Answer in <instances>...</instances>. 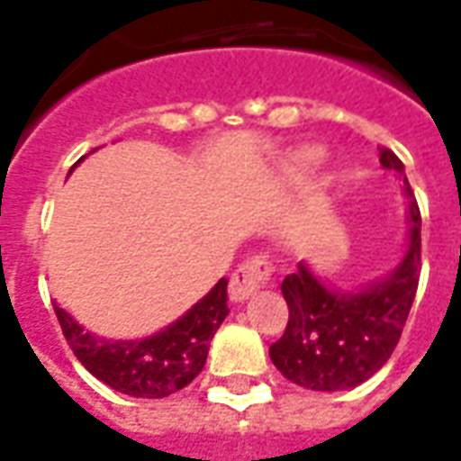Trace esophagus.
Here are the masks:
<instances>
[{
	"label": "esophagus",
	"instance_id": "obj_1",
	"mask_svg": "<svg viewBox=\"0 0 461 461\" xmlns=\"http://www.w3.org/2000/svg\"><path fill=\"white\" fill-rule=\"evenodd\" d=\"M271 279V264L267 257H251L241 264L240 269L231 274L230 299L247 301Z\"/></svg>",
	"mask_w": 461,
	"mask_h": 461
}]
</instances>
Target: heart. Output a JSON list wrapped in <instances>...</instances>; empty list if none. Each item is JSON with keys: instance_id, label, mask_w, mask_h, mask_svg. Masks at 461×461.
Wrapping results in <instances>:
<instances>
[{"instance_id": "b5f03b06", "label": "heart", "mask_w": 461, "mask_h": 461, "mask_svg": "<svg viewBox=\"0 0 461 461\" xmlns=\"http://www.w3.org/2000/svg\"><path fill=\"white\" fill-rule=\"evenodd\" d=\"M319 162H321V152L306 148V150H299L291 155L289 162H286V170H289L291 175H306V172L313 170Z\"/></svg>"}]
</instances>
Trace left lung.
<instances>
[{"mask_svg": "<svg viewBox=\"0 0 461 461\" xmlns=\"http://www.w3.org/2000/svg\"><path fill=\"white\" fill-rule=\"evenodd\" d=\"M383 167L400 175L410 200V247L402 264L387 279L375 281L356 294L330 291L299 264L296 274L281 281L289 306V323L276 343H271V363L291 383L309 390L336 393L373 377L393 356L415 301L422 244L420 207L390 148H377Z\"/></svg>", "mask_w": 461, "mask_h": 461, "instance_id": "left-lung-1", "label": "left lung"}]
</instances>
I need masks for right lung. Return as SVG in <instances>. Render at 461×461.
Listing matches in <instances>:
<instances>
[{
    "label": "right lung",
    "instance_id": "right-lung-1",
    "mask_svg": "<svg viewBox=\"0 0 461 461\" xmlns=\"http://www.w3.org/2000/svg\"><path fill=\"white\" fill-rule=\"evenodd\" d=\"M66 343L81 366L122 395L167 397L200 375L212 336L227 319V279L194 303L180 321L145 340H105L86 333L54 303Z\"/></svg>",
    "mask_w": 461,
    "mask_h": 461
}]
</instances>
